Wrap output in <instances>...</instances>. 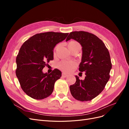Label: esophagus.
Masks as SVG:
<instances>
[{
  "label": "esophagus",
  "instance_id": "esophagus-1",
  "mask_svg": "<svg viewBox=\"0 0 129 129\" xmlns=\"http://www.w3.org/2000/svg\"><path fill=\"white\" fill-rule=\"evenodd\" d=\"M62 76L64 77H67L68 76V75H67V74H66V73H62Z\"/></svg>",
  "mask_w": 129,
  "mask_h": 129
}]
</instances>
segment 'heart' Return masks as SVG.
I'll list each match as a JSON object with an SVG mask.
<instances>
[{
    "label": "heart",
    "mask_w": 129,
    "mask_h": 129,
    "mask_svg": "<svg viewBox=\"0 0 129 129\" xmlns=\"http://www.w3.org/2000/svg\"><path fill=\"white\" fill-rule=\"evenodd\" d=\"M69 49L71 50L73 48H81L80 44L76 41H72L69 42L68 45ZM57 46L56 47L55 49L57 48ZM76 66V62L75 61H61L58 63V67L61 71L65 72H71L73 69Z\"/></svg>",
    "instance_id": "1"
}]
</instances>
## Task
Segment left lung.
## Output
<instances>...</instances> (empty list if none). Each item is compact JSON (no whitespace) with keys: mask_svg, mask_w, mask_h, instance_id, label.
<instances>
[{"mask_svg":"<svg viewBox=\"0 0 129 129\" xmlns=\"http://www.w3.org/2000/svg\"><path fill=\"white\" fill-rule=\"evenodd\" d=\"M71 39L82 46L79 71L85 72V77L80 80L76 75V82L70 85V91L78 101H90L103 91L110 79L109 73L112 68L110 54L103 41L93 34L75 31L70 33L66 41Z\"/></svg>","mask_w":129,"mask_h":129,"instance_id":"left-lung-1","label":"left lung"}]
</instances>
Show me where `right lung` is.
Listing matches in <instances>:
<instances>
[{
    "label": "right lung",
    "instance_id": "add662e5",
    "mask_svg": "<svg viewBox=\"0 0 129 129\" xmlns=\"http://www.w3.org/2000/svg\"><path fill=\"white\" fill-rule=\"evenodd\" d=\"M68 34L53 32L37 34L21 46L16 58L15 73L23 91L29 97L42 100L52 94L61 72L55 69L50 74L44 73L42 69L47 62L53 60V50L56 44L63 41Z\"/></svg>",
    "mask_w": 129,
    "mask_h": 129
}]
</instances>
